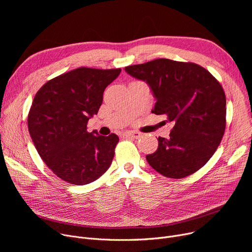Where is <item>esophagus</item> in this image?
<instances>
[{"mask_svg":"<svg viewBox=\"0 0 252 252\" xmlns=\"http://www.w3.org/2000/svg\"><path fill=\"white\" fill-rule=\"evenodd\" d=\"M141 136H142V134L139 133V131H136V130H127V131H125V133H124V137L130 138V139H138Z\"/></svg>","mask_w":252,"mask_h":252,"instance_id":"34e87169","label":"esophagus"}]
</instances>
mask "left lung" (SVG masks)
Listing matches in <instances>:
<instances>
[{"label":"left lung","mask_w":252,"mask_h":252,"mask_svg":"<svg viewBox=\"0 0 252 252\" xmlns=\"http://www.w3.org/2000/svg\"><path fill=\"white\" fill-rule=\"evenodd\" d=\"M146 82L156 103L153 113L175 124L169 138H158L157 150L146 156L160 175L182 179L200 169L214 155L226 128V95L216 77L192 62L155 59L126 66Z\"/></svg>","instance_id":"obj_1"}]
</instances>
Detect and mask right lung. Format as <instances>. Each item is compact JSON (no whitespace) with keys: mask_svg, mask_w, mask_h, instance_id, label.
<instances>
[{"mask_svg":"<svg viewBox=\"0 0 252 252\" xmlns=\"http://www.w3.org/2000/svg\"><path fill=\"white\" fill-rule=\"evenodd\" d=\"M121 71L79 67L50 79L35 94L28 117L30 135L44 162L63 181L86 185L109 168L118 137L89 133L87 125Z\"/></svg>","mask_w":252,"mask_h":252,"instance_id":"1","label":"right lung"}]
</instances>
